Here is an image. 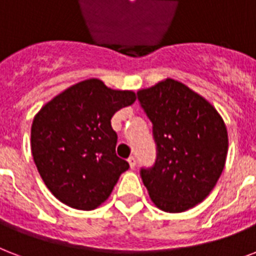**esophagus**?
I'll list each match as a JSON object with an SVG mask.
<instances>
[{"label": "esophagus", "instance_id": "34e87169", "mask_svg": "<svg viewBox=\"0 0 256 256\" xmlns=\"http://www.w3.org/2000/svg\"><path fill=\"white\" fill-rule=\"evenodd\" d=\"M128 165H130V168H132V169H134V168H136V158H134L132 156H130V157H128Z\"/></svg>", "mask_w": 256, "mask_h": 256}]
</instances>
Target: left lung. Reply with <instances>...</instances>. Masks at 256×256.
Wrapping results in <instances>:
<instances>
[{"mask_svg":"<svg viewBox=\"0 0 256 256\" xmlns=\"http://www.w3.org/2000/svg\"><path fill=\"white\" fill-rule=\"evenodd\" d=\"M136 95L153 124L157 145L154 166L141 169L144 185L160 210H190L210 194L226 165L228 132L223 118L202 95L173 79Z\"/></svg>","mask_w":256,"mask_h":256,"instance_id":"obj_1","label":"left lung"}]
</instances>
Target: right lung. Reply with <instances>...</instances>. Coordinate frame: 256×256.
<instances>
[{
    "label": "right lung",
    "mask_w": 256,
    "mask_h": 256,
    "mask_svg": "<svg viewBox=\"0 0 256 256\" xmlns=\"http://www.w3.org/2000/svg\"><path fill=\"white\" fill-rule=\"evenodd\" d=\"M128 90L108 88L99 79L71 86L42 107L30 128L37 170L66 206L92 210L104 202L128 161L115 153L112 115L136 102Z\"/></svg>",
    "instance_id": "1"
}]
</instances>
